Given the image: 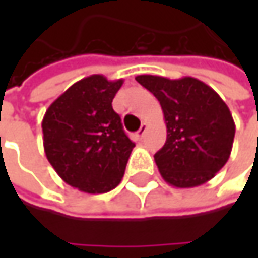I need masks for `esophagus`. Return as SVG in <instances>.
Listing matches in <instances>:
<instances>
[{
	"mask_svg": "<svg viewBox=\"0 0 258 258\" xmlns=\"http://www.w3.org/2000/svg\"><path fill=\"white\" fill-rule=\"evenodd\" d=\"M146 130H148V125L146 124H142V127H140V130L136 133V137L140 140V139H143V136H145V133H146Z\"/></svg>",
	"mask_w": 258,
	"mask_h": 258,
	"instance_id": "1",
	"label": "esophagus"
}]
</instances>
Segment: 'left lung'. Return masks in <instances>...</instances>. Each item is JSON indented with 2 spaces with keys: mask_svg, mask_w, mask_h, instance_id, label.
<instances>
[{
  "mask_svg": "<svg viewBox=\"0 0 258 258\" xmlns=\"http://www.w3.org/2000/svg\"><path fill=\"white\" fill-rule=\"evenodd\" d=\"M136 80L157 97L164 113L167 139L154 155L163 179L176 188L212 179L232 152L236 128L227 104L199 79L140 75Z\"/></svg>",
  "mask_w": 258,
  "mask_h": 258,
  "instance_id": "obj_1",
  "label": "left lung"
}]
</instances>
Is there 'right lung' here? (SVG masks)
I'll list each match as a JSON object with an SVG mask.
<instances>
[{
    "mask_svg": "<svg viewBox=\"0 0 258 258\" xmlns=\"http://www.w3.org/2000/svg\"><path fill=\"white\" fill-rule=\"evenodd\" d=\"M122 83L101 75L82 79L44 113L46 157L61 179L83 192H107L124 176L134 143L112 107Z\"/></svg>",
    "mask_w": 258,
    "mask_h": 258,
    "instance_id": "right-lung-1",
    "label": "right lung"
}]
</instances>
